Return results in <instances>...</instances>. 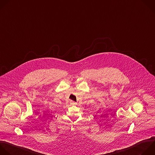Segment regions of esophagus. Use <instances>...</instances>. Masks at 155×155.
<instances>
[{"label": "esophagus", "instance_id": "34e87169", "mask_svg": "<svg viewBox=\"0 0 155 155\" xmlns=\"http://www.w3.org/2000/svg\"><path fill=\"white\" fill-rule=\"evenodd\" d=\"M71 103L72 104H73V105H75L76 104V103L75 101H71Z\"/></svg>", "mask_w": 155, "mask_h": 155}]
</instances>
